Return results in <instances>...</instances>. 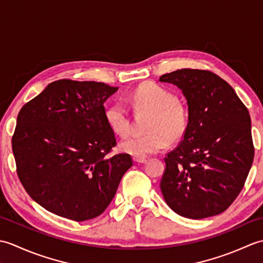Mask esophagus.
Masks as SVG:
<instances>
[{
	"mask_svg": "<svg viewBox=\"0 0 263 263\" xmlns=\"http://www.w3.org/2000/svg\"><path fill=\"white\" fill-rule=\"evenodd\" d=\"M133 160H135L136 163H138V164L147 163V158H144V157H135V158H133Z\"/></svg>",
	"mask_w": 263,
	"mask_h": 263,
	"instance_id": "obj_1",
	"label": "esophagus"
}]
</instances>
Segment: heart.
Masks as SVG:
<instances>
[{"mask_svg": "<svg viewBox=\"0 0 263 263\" xmlns=\"http://www.w3.org/2000/svg\"><path fill=\"white\" fill-rule=\"evenodd\" d=\"M128 100L137 113L150 114L146 124L148 133L123 140L120 144L122 152L136 157H146L165 149L168 140L175 142L184 136L187 127V109L167 88L158 85L142 86ZM105 116L115 135L126 137L131 132V120L123 102L111 104Z\"/></svg>", "mask_w": 263, "mask_h": 263, "instance_id": "obj_1", "label": "heart"}]
</instances>
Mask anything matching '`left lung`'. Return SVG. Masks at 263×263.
I'll use <instances>...</instances> for the list:
<instances>
[{
	"label": "left lung",
	"mask_w": 263,
	"mask_h": 263,
	"mask_svg": "<svg viewBox=\"0 0 263 263\" xmlns=\"http://www.w3.org/2000/svg\"><path fill=\"white\" fill-rule=\"evenodd\" d=\"M159 81L181 89L189 110L183 140L165 158L161 193L182 217L219 215L242 191L253 163L249 110L235 90L210 71L182 69Z\"/></svg>",
	"instance_id": "left-lung-1"
}]
</instances>
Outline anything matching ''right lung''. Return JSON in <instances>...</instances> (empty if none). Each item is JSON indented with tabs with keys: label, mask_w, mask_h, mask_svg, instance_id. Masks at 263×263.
<instances>
[{
	"label": "right lung",
	"mask_w": 263,
	"mask_h": 263,
	"mask_svg": "<svg viewBox=\"0 0 263 263\" xmlns=\"http://www.w3.org/2000/svg\"><path fill=\"white\" fill-rule=\"evenodd\" d=\"M103 82L58 80L24 105L12 150L27 193L43 208L74 221L102 215L132 166L116 144L104 103L117 91Z\"/></svg>",
	"instance_id": "obj_1"
}]
</instances>
